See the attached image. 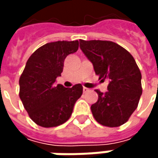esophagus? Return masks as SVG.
Here are the masks:
<instances>
[{
    "mask_svg": "<svg viewBox=\"0 0 158 158\" xmlns=\"http://www.w3.org/2000/svg\"><path fill=\"white\" fill-rule=\"evenodd\" d=\"M89 89L88 88H86V87H84V88H83V92H84V93H85V92H87V91H89Z\"/></svg>",
    "mask_w": 158,
    "mask_h": 158,
    "instance_id": "obj_1",
    "label": "esophagus"
}]
</instances>
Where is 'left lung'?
Wrapping results in <instances>:
<instances>
[{
	"label": "left lung",
	"mask_w": 158,
	"mask_h": 158,
	"mask_svg": "<svg viewBox=\"0 0 158 158\" xmlns=\"http://www.w3.org/2000/svg\"><path fill=\"white\" fill-rule=\"evenodd\" d=\"M79 48L99 79L109 80L108 91L96 90L99 98L90 107L93 117L103 126H121L137 108L142 95V75L135 58L111 41L80 39Z\"/></svg>",
	"instance_id": "obj_1"
}]
</instances>
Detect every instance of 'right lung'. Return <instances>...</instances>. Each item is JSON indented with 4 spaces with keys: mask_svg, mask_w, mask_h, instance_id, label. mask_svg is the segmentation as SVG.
Masks as SVG:
<instances>
[{
    "mask_svg": "<svg viewBox=\"0 0 158 158\" xmlns=\"http://www.w3.org/2000/svg\"><path fill=\"white\" fill-rule=\"evenodd\" d=\"M79 49V41H56L36 49L28 58L19 79V96L29 117L39 126L56 127L66 123L82 95L81 84L72 88L56 85L65 58Z\"/></svg>",
    "mask_w": 158,
    "mask_h": 158,
    "instance_id": "add662e5",
    "label": "right lung"
}]
</instances>
